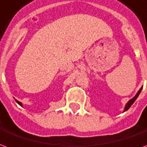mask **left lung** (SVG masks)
I'll return each mask as SVG.
<instances>
[{"instance_id":"8db88e82","label":"left lung","mask_w":147,"mask_h":147,"mask_svg":"<svg viewBox=\"0 0 147 147\" xmlns=\"http://www.w3.org/2000/svg\"><path fill=\"white\" fill-rule=\"evenodd\" d=\"M142 90V87H141V88H140V89L139 90V91L137 92V94H136V95H135V97H133L132 98L130 99L129 101L127 102V104H126V105H125V107H124V109H123V112H125V111H127V109H129L130 107H131V106L132 105L133 103L135 102V101H136V99H137V98L139 97V94L141 93V90Z\"/></svg>"}]
</instances>
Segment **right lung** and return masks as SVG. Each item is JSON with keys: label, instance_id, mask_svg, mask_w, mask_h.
I'll return each mask as SVG.
<instances>
[{"label": "right lung", "instance_id": "add662e5", "mask_svg": "<svg viewBox=\"0 0 147 147\" xmlns=\"http://www.w3.org/2000/svg\"><path fill=\"white\" fill-rule=\"evenodd\" d=\"M16 102H17L18 104H19V105H21V106H22V105H23V103H22V102H19V101H17V100H16Z\"/></svg>", "mask_w": 147, "mask_h": 147}]
</instances>
